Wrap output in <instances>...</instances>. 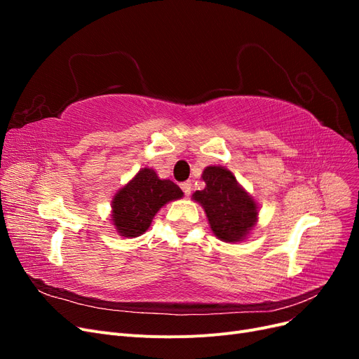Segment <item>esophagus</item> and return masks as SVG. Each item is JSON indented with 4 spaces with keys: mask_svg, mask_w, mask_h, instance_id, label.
Masks as SVG:
<instances>
[{
    "mask_svg": "<svg viewBox=\"0 0 359 359\" xmlns=\"http://www.w3.org/2000/svg\"><path fill=\"white\" fill-rule=\"evenodd\" d=\"M181 190L184 191V194H189L191 193V182L190 181H184V182H181Z\"/></svg>",
    "mask_w": 359,
    "mask_h": 359,
    "instance_id": "1",
    "label": "esophagus"
}]
</instances>
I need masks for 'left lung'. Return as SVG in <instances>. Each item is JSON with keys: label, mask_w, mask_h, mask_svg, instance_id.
Instances as JSON below:
<instances>
[{"label": "left lung", "mask_w": 359, "mask_h": 359, "mask_svg": "<svg viewBox=\"0 0 359 359\" xmlns=\"http://www.w3.org/2000/svg\"><path fill=\"white\" fill-rule=\"evenodd\" d=\"M202 180L206 187L193 194L208 217L215 236L226 243L243 240L256 224L257 206L240 187L232 173L222 166H208Z\"/></svg>", "instance_id": "8db88e82"}]
</instances>
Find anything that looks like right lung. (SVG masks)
Here are the masks:
<instances>
[{
	"label": "right lung",
	"mask_w": 359,
	"mask_h": 359,
	"mask_svg": "<svg viewBox=\"0 0 359 359\" xmlns=\"http://www.w3.org/2000/svg\"><path fill=\"white\" fill-rule=\"evenodd\" d=\"M181 196L175 182L160 180L153 169L139 170L114 198L112 220L116 231L127 238L142 235L161 206Z\"/></svg>",
	"instance_id": "1"
}]
</instances>
